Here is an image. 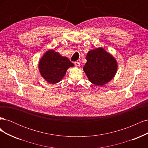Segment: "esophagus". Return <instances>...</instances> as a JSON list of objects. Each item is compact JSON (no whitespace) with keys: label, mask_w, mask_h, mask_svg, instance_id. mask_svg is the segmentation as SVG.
Listing matches in <instances>:
<instances>
[{"label":"esophagus","mask_w":148,"mask_h":148,"mask_svg":"<svg viewBox=\"0 0 148 148\" xmlns=\"http://www.w3.org/2000/svg\"><path fill=\"white\" fill-rule=\"evenodd\" d=\"M74 64H75V66H77V67H79L80 66V63L78 62H75Z\"/></svg>","instance_id":"obj_1"}]
</instances>
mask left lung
I'll return each mask as SVG.
<instances>
[{
    "label": "left lung",
    "mask_w": 148,
    "mask_h": 148,
    "mask_svg": "<svg viewBox=\"0 0 148 148\" xmlns=\"http://www.w3.org/2000/svg\"><path fill=\"white\" fill-rule=\"evenodd\" d=\"M83 71L89 81L96 86H102L115 77L118 68L115 57L103 47L88 51Z\"/></svg>",
    "instance_id": "obj_1"
}]
</instances>
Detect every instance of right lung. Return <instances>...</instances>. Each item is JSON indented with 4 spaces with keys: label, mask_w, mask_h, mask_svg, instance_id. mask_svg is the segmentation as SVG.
<instances>
[{
    "label": "right lung",
    "mask_w": 148,
    "mask_h": 148,
    "mask_svg": "<svg viewBox=\"0 0 148 148\" xmlns=\"http://www.w3.org/2000/svg\"><path fill=\"white\" fill-rule=\"evenodd\" d=\"M73 66L68 58L53 49H49L40 59L38 68L42 77L49 84H53L60 82L68 69Z\"/></svg>",
    "instance_id": "obj_1"
}]
</instances>
